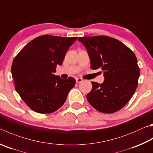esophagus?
<instances>
[{
  "mask_svg": "<svg viewBox=\"0 0 153 153\" xmlns=\"http://www.w3.org/2000/svg\"><path fill=\"white\" fill-rule=\"evenodd\" d=\"M76 83H77V84H78V83L82 82L83 81V79L82 78H76Z\"/></svg>",
  "mask_w": 153,
  "mask_h": 153,
  "instance_id": "1",
  "label": "esophagus"
}]
</instances>
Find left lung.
<instances>
[{
	"label": "left lung",
	"mask_w": 153,
	"mask_h": 153,
	"mask_svg": "<svg viewBox=\"0 0 153 153\" xmlns=\"http://www.w3.org/2000/svg\"><path fill=\"white\" fill-rule=\"evenodd\" d=\"M87 49L90 68L104 72L102 84L91 82L88 101L99 112L111 114L130 101L138 85L140 69L134 53L120 41L107 36L79 37Z\"/></svg>",
	"instance_id": "1"
}]
</instances>
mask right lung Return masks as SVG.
Masks as SVG:
<instances>
[{
    "mask_svg": "<svg viewBox=\"0 0 153 153\" xmlns=\"http://www.w3.org/2000/svg\"><path fill=\"white\" fill-rule=\"evenodd\" d=\"M77 39V37L39 36L25 46L14 59L11 72L16 91L35 112L52 113L65 103L76 79L71 77L62 79L54 73Z\"/></svg>",
    "mask_w": 153,
    "mask_h": 153,
    "instance_id": "right-lung-1",
    "label": "right lung"
}]
</instances>
